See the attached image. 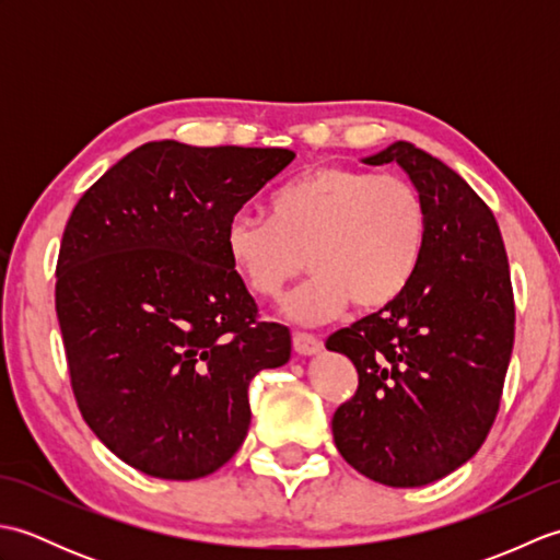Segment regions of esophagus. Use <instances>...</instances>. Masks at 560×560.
I'll use <instances>...</instances> for the list:
<instances>
[{
	"mask_svg": "<svg viewBox=\"0 0 560 560\" xmlns=\"http://www.w3.org/2000/svg\"><path fill=\"white\" fill-rule=\"evenodd\" d=\"M293 349L301 355H313L319 349H323V341H319L315 335H305V331H295L293 335Z\"/></svg>",
	"mask_w": 560,
	"mask_h": 560,
	"instance_id": "esophagus-1",
	"label": "esophagus"
}]
</instances>
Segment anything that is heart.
<instances>
[{"label":"heart","mask_w":560,"mask_h":560,"mask_svg":"<svg viewBox=\"0 0 560 560\" xmlns=\"http://www.w3.org/2000/svg\"><path fill=\"white\" fill-rule=\"evenodd\" d=\"M428 237L425 201L409 177L373 175L349 165H319L279 187L269 219L235 213L225 225V255L247 291L279 299L307 267L287 313L299 323L380 311L407 291Z\"/></svg>","instance_id":"heart-1"}]
</instances>
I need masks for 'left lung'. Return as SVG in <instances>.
Instances as JSON below:
<instances>
[{
    "label": "left lung",
    "instance_id": "left-lung-1",
    "mask_svg": "<svg viewBox=\"0 0 560 560\" xmlns=\"http://www.w3.org/2000/svg\"><path fill=\"white\" fill-rule=\"evenodd\" d=\"M392 161L425 201V249L395 303L327 339L359 371V389L335 411L331 433L363 477L413 489L462 467L489 435L513 353L515 301L486 201L409 141L365 159Z\"/></svg>",
    "mask_w": 560,
    "mask_h": 560
}]
</instances>
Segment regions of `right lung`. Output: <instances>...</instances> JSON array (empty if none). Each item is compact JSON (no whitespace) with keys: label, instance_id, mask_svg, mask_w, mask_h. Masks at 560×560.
<instances>
[{"label":"right lung","instance_id":"obj_1","mask_svg":"<svg viewBox=\"0 0 560 560\" xmlns=\"http://www.w3.org/2000/svg\"><path fill=\"white\" fill-rule=\"evenodd\" d=\"M289 149L149 141L71 211L55 307L83 421L129 467L207 477L243 445L247 387L291 359L225 255V225Z\"/></svg>","mask_w":560,"mask_h":560}]
</instances>
